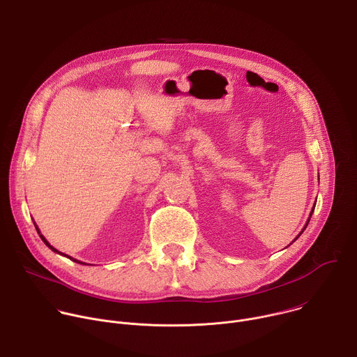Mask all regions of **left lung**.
I'll return each mask as SVG.
<instances>
[{
    "label": "left lung",
    "mask_w": 357,
    "mask_h": 357,
    "mask_svg": "<svg viewBox=\"0 0 357 357\" xmlns=\"http://www.w3.org/2000/svg\"><path fill=\"white\" fill-rule=\"evenodd\" d=\"M314 208H315V205H314ZM314 208H312V211H311V213H310V218H311V215H312V212H314ZM308 222H310V220H308V221H307V224H305V227H304V229H303V231H301V234H303V232H304V231H305V228H307V225H308ZM301 234H300V235H301ZM300 235H298V236H300ZM298 236H297V238H296V239H294V241H297V239H298Z\"/></svg>",
    "instance_id": "1"
}]
</instances>
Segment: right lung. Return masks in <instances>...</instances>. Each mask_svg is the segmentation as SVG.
<instances>
[{"mask_svg":"<svg viewBox=\"0 0 357 357\" xmlns=\"http://www.w3.org/2000/svg\"><path fill=\"white\" fill-rule=\"evenodd\" d=\"M35 228H36V231H38V234H39V236H40V239H42V241H43V242H45V243H46V246H47V248H50V249H52V250H53V252H56V253H60V252H59V250H56V249H54V248H53V246H52V245H50V243H49V242H47V241H46V239H45V236H43V235H42V234H40V231H39V228H38V227H36V224H35ZM60 255H63V253H60ZM63 256H67V255H63ZM67 257H68V259H70V260H73V261H76V263H82V261H79V260H76V259H73V257H70V256H67ZM82 264H84V263H82Z\"/></svg>","mask_w":357,"mask_h":357,"instance_id":"obj_1","label":"right lung"}]
</instances>
